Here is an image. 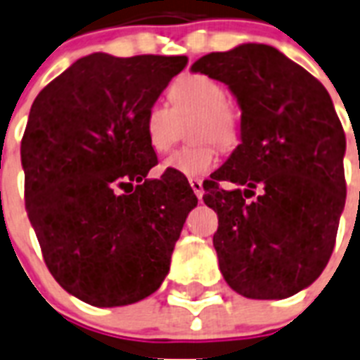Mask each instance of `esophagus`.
Instances as JSON below:
<instances>
[{"instance_id":"obj_1","label":"esophagus","mask_w":360,"mask_h":360,"mask_svg":"<svg viewBox=\"0 0 360 360\" xmlns=\"http://www.w3.org/2000/svg\"><path fill=\"white\" fill-rule=\"evenodd\" d=\"M190 186H192V190H194V194L198 195V200H201V198H203V194H205V190H203V181L190 179Z\"/></svg>"}]
</instances>
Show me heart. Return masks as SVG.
Wrapping results in <instances>:
<instances>
[{"instance_id":"1","label":"heart","mask_w":360,"mask_h":360,"mask_svg":"<svg viewBox=\"0 0 360 360\" xmlns=\"http://www.w3.org/2000/svg\"><path fill=\"white\" fill-rule=\"evenodd\" d=\"M168 99L172 110L165 103H151L146 110L148 144L157 153H166L175 142L177 118L195 116L192 139L198 144L172 153L162 168L186 177L209 174L218 165L215 144L229 150L240 139V114L227 99L226 86L205 74H186L170 84Z\"/></svg>"}]
</instances>
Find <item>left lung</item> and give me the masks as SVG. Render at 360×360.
Masks as SVG:
<instances>
[{"label":"left lung","instance_id":"left-lung-1","mask_svg":"<svg viewBox=\"0 0 360 360\" xmlns=\"http://www.w3.org/2000/svg\"><path fill=\"white\" fill-rule=\"evenodd\" d=\"M192 72L226 83L242 110V142L203 183V201L218 214L221 276L251 300L294 296L329 262L346 203V136L331 96L264 44L209 53ZM221 180L237 186L221 189Z\"/></svg>","mask_w":360,"mask_h":360}]
</instances>
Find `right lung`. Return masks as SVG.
<instances>
[{
    "label": "right lung",
    "instance_id": "add662e5",
    "mask_svg": "<svg viewBox=\"0 0 360 360\" xmlns=\"http://www.w3.org/2000/svg\"><path fill=\"white\" fill-rule=\"evenodd\" d=\"M186 57L92 53L37 96L22 139L25 209L64 290L94 307L153 294L198 198L157 165L144 114Z\"/></svg>",
    "mask_w": 360,
    "mask_h": 360
}]
</instances>
